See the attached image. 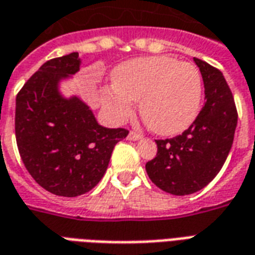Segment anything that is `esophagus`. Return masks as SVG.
Listing matches in <instances>:
<instances>
[{
  "instance_id": "esophagus-1",
  "label": "esophagus",
  "mask_w": 255,
  "mask_h": 255,
  "mask_svg": "<svg viewBox=\"0 0 255 255\" xmlns=\"http://www.w3.org/2000/svg\"><path fill=\"white\" fill-rule=\"evenodd\" d=\"M142 138V135L139 132H135V131H129V133H128L127 139L128 140H138V139Z\"/></svg>"
}]
</instances>
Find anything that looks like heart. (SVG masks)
<instances>
[{"label":"heart","instance_id":"1","mask_svg":"<svg viewBox=\"0 0 255 255\" xmlns=\"http://www.w3.org/2000/svg\"><path fill=\"white\" fill-rule=\"evenodd\" d=\"M112 87L101 93L106 112L116 122L132 116L133 104L144 124L158 135H176L191 126L202 98V79L191 64L166 56L140 57L122 64Z\"/></svg>","mask_w":255,"mask_h":255}]
</instances>
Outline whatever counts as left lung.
Masks as SVG:
<instances>
[{
    "label": "left lung",
    "instance_id": "1",
    "mask_svg": "<svg viewBox=\"0 0 255 255\" xmlns=\"http://www.w3.org/2000/svg\"><path fill=\"white\" fill-rule=\"evenodd\" d=\"M205 86V105L191 126L171 139H157V155L146 164L150 180L162 191L188 195L213 180L228 157L238 112L221 71L194 58Z\"/></svg>",
    "mask_w": 255,
    "mask_h": 255
}]
</instances>
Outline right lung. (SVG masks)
<instances>
[{"label":"right lung","mask_w":255,"mask_h":255,"mask_svg":"<svg viewBox=\"0 0 255 255\" xmlns=\"http://www.w3.org/2000/svg\"><path fill=\"white\" fill-rule=\"evenodd\" d=\"M78 53L43 64L16 97L14 132L20 157L41 187L60 197L94 188L126 128H105L78 97L64 98L58 84L79 71Z\"/></svg>","instance_id":"right-lung-1"}]
</instances>
